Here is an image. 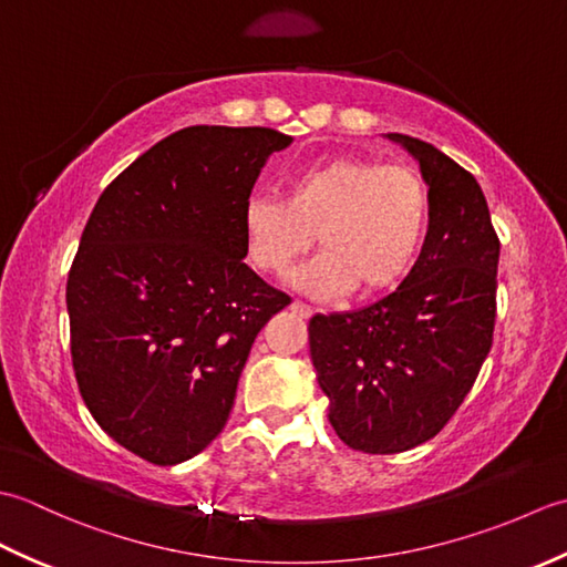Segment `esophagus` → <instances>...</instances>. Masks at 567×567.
I'll return each instance as SVG.
<instances>
[{"mask_svg": "<svg viewBox=\"0 0 567 567\" xmlns=\"http://www.w3.org/2000/svg\"><path fill=\"white\" fill-rule=\"evenodd\" d=\"M290 309L295 311V315L302 317V319L315 317V309H311V307H309V305H305V302H299V299H295V302L290 305Z\"/></svg>", "mask_w": 567, "mask_h": 567, "instance_id": "esophagus-1", "label": "esophagus"}]
</instances>
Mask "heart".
Wrapping results in <instances>:
<instances>
[{
	"label": "heart",
	"instance_id": "b5f03b06",
	"mask_svg": "<svg viewBox=\"0 0 567 567\" xmlns=\"http://www.w3.org/2000/svg\"><path fill=\"white\" fill-rule=\"evenodd\" d=\"M429 226L424 177L406 165L329 158L285 179L282 199L250 197L244 209L248 260L282 275L315 244L323 248L295 277L307 292L390 290L412 268Z\"/></svg>",
	"mask_w": 567,
	"mask_h": 567
}]
</instances>
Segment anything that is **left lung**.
Masks as SVG:
<instances>
[{
  "label": "left lung",
  "mask_w": 567,
  "mask_h": 567,
  "mask_svg": "<svg viewBox=\"0 0 567 567\" xmlns=\"http://www.w3.org/2000/svg\"><path fill=\"white\" fill-rule=\"evenodd\" d=\"M429 185V231L404 282L375 305L309 321L329 421L353 451L402 453L436 436L492 348L499 238L477 179L431 143L390 134Z\"/></svg>",
  "instance_id": "obj_1"
}]
</instances>
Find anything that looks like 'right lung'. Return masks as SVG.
<instances>
[{"label":"right lung","mask_w":567,"mask_h":567,"mask_svg":"<svg viewBox=\"0 0 567 567\" xmlns=\"http://www.w3.org/2000/svg\"><path fill=\"white\" fill-rule=\"evenodd\" d=\"M292 136L187 126L102 192L68 275L78 388L104 433L153 465L219 436L258 331L290 297L244 262V209Z\"/></svg>","instance_id":"obj_1"}]
</instances>
